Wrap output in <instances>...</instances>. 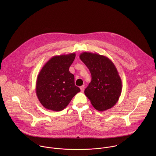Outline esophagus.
Segmentation results:
<instances>
[{
	"instance_id": "1",
	"label": "esophagus",
	"mask_w": 156,
	"mask_h": 156,
	"mask_svg": "<svg viewBox=\"0 0 156 156\" xmlns=\"http://www.w3.org/2000/svg\"><path fill=\"white\" fill-rule=\"evenodd\" d=\"M80 90H81V92H83V91H84V89H85V86L84 85H83V86H82V87H80Z\"/></svg>"
}]
</instances>
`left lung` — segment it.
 I'll return each mask as SVG.
<instances>
[{
	"label": "left lung",
	"instance_id": "obj_1",
	"mask_svg": "<svg viewBox=\"0 0 156 156\" xmlns=\"http://www.w3.org/2000/svg\"><path fill=\"white\" fill-rule=\"evenodd\" d=\"M79 57L92 77L85 90V95L96 110L111 109L118 102L122 91V81L116 68L109 58L97 53L83 52Z\"/></svg>",
	"mask_w": 156,
	"mask_h": 156
}]
</instances>
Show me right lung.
<instances>
[{"mask_svg": "<svg viewBox=\"0 0 156 156\" xmlns=\"http://www.w3.org/2000/svg\"><path fill=\"white\" fill-rule=\"evenodd\" d=\"M76 54L55 56L48 60L39 73L36 94L45 109L61 111L80 91L74 84V76L69 71Z\"/></svg>", "mask_w": 156, "mask_h": 156, "instance_id": "right-lung-1", "label": "right lung"}]
</instances>
